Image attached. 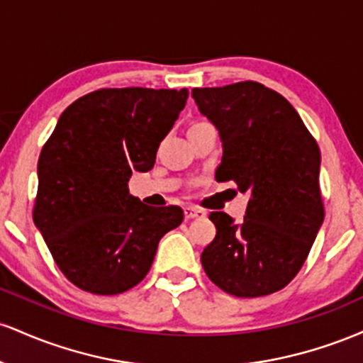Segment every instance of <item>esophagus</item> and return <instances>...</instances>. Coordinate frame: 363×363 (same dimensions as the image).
<instances>
[{
  "label": "esophagus",
  "instance_id": "obj_1",
  "mask_svg": "<svg viewBox=\"0 0 363 363\" xmlns=\"http://www.w3.org/2000/svg\"><path fill=\"white\" fill-rule=\"evenodd\" d=\"M206 211L205 210H199L196 206H186L184 208V218L186 220H193V218H205Z\"/></svg>",
  "mask_w": 363,
  "mask_h": 363
}]
</instances>
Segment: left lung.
Returning <instances> with one entry per match:
<instances>
[{"label": "left lung", "mask_w": 363, "mask_h": 363, "mask_svg": "<svg viewBox=\"0 0 363 363\" xmlns=\"http://www.w3.org/2000/svg\"><path fill=\"white\" fill-rule=\"evenodd\" d=\"M193 99L222 141L216 181L249 196L242 222L210 213L216 235L203 268L235 297L273 294L294 280L323 225L318 143L291 104L261 83L193 89Z\"/></svg>", "instance_id": "left-lung-1"}]
</instances>
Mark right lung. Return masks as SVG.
Wrapping results in <instances>:
<instances>
[{
	"mask_svg": "<svg viewBox=\"0 0 363 363\" xmlns=\"http://www.w3.org/2000/svg\"><path fill=\"white\" fill-rule=\"evenodd\" d=\"M187 89H102L57 119L37 164L34 223L78 289L123 294L143 280L158 242L181 225L177 206L153 208L129 194L184 109Z\"/></svg>",
	"mask_w": 363,
	"mask_h": 363,
	"instance_id": "add662e5",
	"label": "right lung"
}]
</instances>
